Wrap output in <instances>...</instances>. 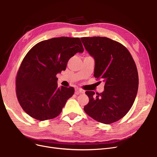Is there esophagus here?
<instances>
[{
	"instance_id": "esophagus-1",
	"label": "esophagus",
	"mask_w": 157,
	"mask_h": 157,
	"mask_svg": "<svg viewBox=\"0 0 157 157\" xmlns=\"http://www.w3.org/2000/svg\"><path fill=\"white\" fill-rule=\"evenodd\" d=\"M76 92L77 94H84L85 93V90H82L81 88H77L76 89Z\"/></svg>"
}]
</instances>
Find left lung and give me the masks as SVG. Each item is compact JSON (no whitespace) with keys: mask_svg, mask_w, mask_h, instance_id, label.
<instances>
[{"mask_svg":"<svg viewBox=\"0 0 157 157\" xmlns=\"http://www.w3.org/2000/svg\"><path fill=\"white\" fill-rule=\"evenodd\" d=\"M86 50L95 61L94 77L105 82L104 91H86L89 102L85 112L95 120L111 124L125 117L137 93L136 63L127 48L105 37H81Z\"/></svg>","mask_w":157,"mask_h":157,"instance_id":"8db88e82","label":"left lung"}]
</instances>
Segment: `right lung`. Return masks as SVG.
Wrapping results in <instances>:
<instances>
[{
	"mask_svg": "<svg viewBox=\"0 0 157 157\" xmlns=\"http://www.w3.org/2000/svg\"><path fill=\"white\" fill-rule=\"evenodd\" d=\"M84 49L78 37H55L33 46L23 59L16 74L18 101L29 116L39 121L56 118L61 113L74 88L58 87L56 74Z\"/></svg>",
	"mask_w": 157,
	"mask_h": 157,
	"instance_id": "1",
	"label": "right lung"
}]
</instances>
